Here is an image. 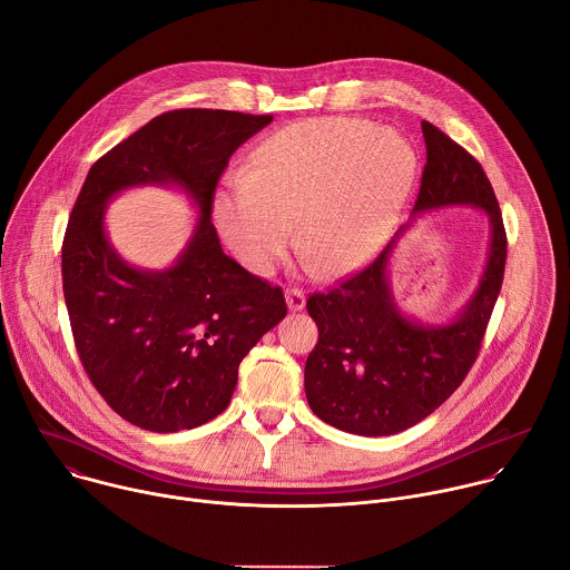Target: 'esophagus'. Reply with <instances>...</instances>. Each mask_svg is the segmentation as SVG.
Listing matches in <instances>:
<instances>
[{"mask_svg": "<svg viewBox=\"0 0 570 570\" xmlns=\"http://www.w3.org/2000/svg\"><path fill=\"white\" fill-rule=\"evenodd\" d=\"M286 304H288V311H302L304 304H306V295L299 291V288H288L286 291Z\"/></svg>", "mask_w": 570, "mask_h": 570, "instance_id": "34e87169", "label": "esophagus"}]
</instances>
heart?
I'll list each match as a JSON object with an SVG mask.
<instances>
[{"label": "heart", "mask_w": 570, "mask_h": 570, "mask_svg": "<svg viewBox=\"0 0 570 570\" xmlns=\"http://www.w3.org/2000/svg\"><path fill=\"white\" fill-rule=\"evenodd\" d=\"M420 159L392 128L327 117L284 126L248 153L238 185L214 200V223L243 268L268 275L297 243L317 273L367 264L409 203Z\"/></svg>", "instance_id": "b5f03b06"}]
</instances>
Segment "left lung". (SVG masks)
Returning <instances> with one entry per match:
<instances>
[{
  "instance_id": "left-lung-1",
  "label": "left lung",
  "mask_w": 570,
  "mask_h": 570,
  "mask_svg": "<svg viewBox=\"0 0 570 570\" xmlns=\"http://www.w3.org/2000/svg\"><path fill=\"white\" fill-rule=\"evenodd\" d=\"M422 132L426 167L413 218L475 207L490 220V250L471 297L440 324L405 315L392 295L387 266L411 220L374 264L306 299L317 324V345L304 367L306 401L322 422L354 435H394L440 409L471 370L503 284L508 240L490 180L440 128L422 121Z\"/></svg>"
}]
</instances>
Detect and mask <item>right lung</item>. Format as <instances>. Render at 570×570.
<instances>
[{"instance_id": "1", "label": "right lung", "mask_w": 570, "mask_h": 570, "mask_svg": "<svg viewBox=\"0 0 570 570\" xmlns=\"http://www.w3.org/2000/svg\"><path fill=\"white\" fill-rule=\"evenodd\" d=\"M271 115L174 110L95 161L62 240V291L90 381L126 422L176 433L220 415L238 365L286 315L284 293L229 259L212 225L232 153ZM135 186H176L199 209L186 250L161 272L137 269L105 232L109 200Z\"/></svg>"}]
</instances>
